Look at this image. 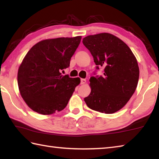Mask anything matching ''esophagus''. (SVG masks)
Masks as SVG:
<instances>
[{
	"label": "esophagus",
	"mask_w": 159,
	"mask_h": 159,
	"mask_svg": "<svg viewBox=\"0 0 159 159\" xmlns=\"http://www.w3.org/2000/svg\"><path fill=\"white\" fill-rule=\"evenodd\" d=\"M85 83H86V79H80V84H81V85H84Z\"/></svg>",
	"instance_id": "34e87169"
}]
</instances>
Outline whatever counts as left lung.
Returning a JSON list of instances; mask_svg holds the SVG:
<instances>
[{
    "mask_svg": "<svg viewBox=\"0 0 159 159\" xmlns=\"http://www.w3.org/2000/svg\"><path fill=\"white\" fill-rule=\"evenodd\" d=\"M102 76L90 78L92 91L85 98L91 109L113 113L125 106L135 91L139 77L137 61L129 47L115 35L103 33L83 39ZM96 74V73H94Z\"/></svg>",
    "mask_w": 159,
    "mask_h": 159,
    "instance_id": "1",
    "label": "left lung"
}]
</instances>
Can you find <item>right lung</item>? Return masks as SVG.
Here are the masks:
<instances>
[{"label": "right lung", "instance_id": "right-lung-1", "mask_svg": "<svg viewBox=\"0 0 159 159\" xmlns=\"http://www.w3.org/2000/svg\"><path fill=\"white\" fill-rule=\"evenodd\" d=\"M80 39L81 36L42 40L26 54L19 67L18 84L33 111L50 115L65 109L80 80L60 72L70 66Z\"/></svg>", "mask_w": 159, "mask_h": 159}]
</instances>
